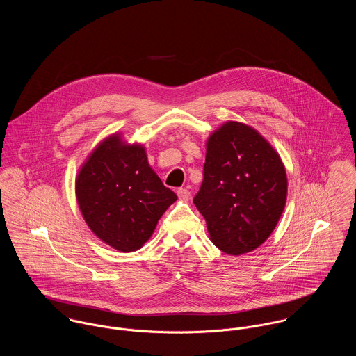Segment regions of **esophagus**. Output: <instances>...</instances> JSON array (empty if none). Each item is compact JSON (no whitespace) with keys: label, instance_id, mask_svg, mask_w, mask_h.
Listing matches in <instances>:
<instances>
[{"label":"esophagus","instance_id":"1","mask_svg":"<svg viewBox=\"0 0 356 356\" xmlns=\"http://www.w3.org/2000/svg\"><path fill=\"white\" fill-rule=\"evenodd\" d=\"M177 195H178V197H179L181 202H188L189 197H191V192H189L188 189H185V188L178 189V191H177Z\"/></svg>","mask_w":356,"mask_h":356}]
</instances>
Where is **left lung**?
Instances as JSON below:
<instances>
[{
    "mask_svg": "<svg viewBox=\"0 0 356 356\" xmlns=\"http://www.w3.org/2000/svg\"><path fill=\"white\" fill-rule=\"evenodd\" d=\"M205 148L203 184L193 203L220 251L251 252L270 237L284 212V163L254 127L233 120L216 129Z\"/></svg>",
    "mask_w": 356,
    "mask_h": 356,
    "instance_id": "obj_1",
    "label": "left lung"
}]
</instances>
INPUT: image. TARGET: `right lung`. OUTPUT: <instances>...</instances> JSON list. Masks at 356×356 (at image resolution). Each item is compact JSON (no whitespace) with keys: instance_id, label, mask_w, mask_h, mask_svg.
Here are the masks:
<instances>
[{"instance_id":"1","label":"right lung","mask_w":356,"mask_h":356,"mask_svg":"<svg viewBox=\"0 0 356 356\" xmlns=\"http://www.w3.org/2000/svg\"><path fill=\"white\" fill-rule=\"evenodd\" d=\"M76 202L89 229L120 252L140 250L177 195L148 163L145 147L115 133L93 149L75 181Z\"/></svg>"}]
</instances>
